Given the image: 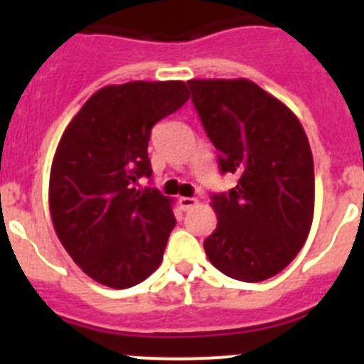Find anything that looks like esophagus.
<instances>
[{
  "mask_svg": "<svg viewBox=\"0 0 364 364\" xmlns=\"http://www.w3.org/2000/svg\"><path fill=\"white\" fill-rule=\"evenodd\" d=\"M178 204H180V208H182V210L189 211L198 204V200H197V198H191V197H180Z\"/></svg>",
  "mask_w": 364,
  "mask_h": 364,
  "instance_id": "obj_1",
  "label": "esophagus"
}]
</instances>
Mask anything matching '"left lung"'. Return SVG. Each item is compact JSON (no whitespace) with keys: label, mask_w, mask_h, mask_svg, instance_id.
<instances>
[{"label":"left lung","mask_w":364,"mask_h":364,"mask_svg":"<svg viewBox=\"0 0 364 364\" xmlns=\"http://www.w3.org/2000/svg\"><path fill=\"white\" fill-rule=\"evenodd\" d=\"M193 104L239 182L211 197L217 228L204 240L211 264L228 277L260 282L281 273L310 235L314 156L294 111L252 80H189Z\"/></svg>","instance_id":"1"}]
</instances>
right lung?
Returning <instances> with one entry per match:
<instances>
[{
	"label": "right lung",
	"mask_w": 364,
	"mask_h": 364,
	"mask_svg": "<svg viewBox=\"0 0 364 364\" xmlns=\"http://www.w3.org/2000/svg\"><path fill=\"white\" fill-rule=\"evenodd\" d=\"M188 100L180 80L105 85L63 131L50 166V218L65 252L92 281L124 290L162 262L176 222L173 200L134 186L153 173V125Z\"/></svg>",
	"instance_id": "right-lung-1"
}]
</instances>
